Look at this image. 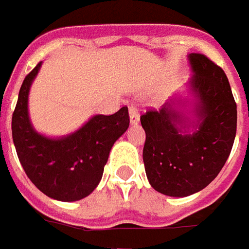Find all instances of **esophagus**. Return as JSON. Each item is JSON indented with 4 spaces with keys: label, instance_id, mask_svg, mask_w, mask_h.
<instances>
[{
    "label": "esophagus",
    "instance_id": "1",
    "mask_svg": "<svg viewBox=\"0 0 249 249\" xmlns=\"http://www.w3.org/2000/svg\"><path fill=\"white\" fill-rule=\"evenodd\" d=\"M128 115H130V122L131 124H137L139 122V111L137 107H130L128 110Z\"/></svg>",
    "mask_w": 249,
    "mask_h": 249
}]
</instances>
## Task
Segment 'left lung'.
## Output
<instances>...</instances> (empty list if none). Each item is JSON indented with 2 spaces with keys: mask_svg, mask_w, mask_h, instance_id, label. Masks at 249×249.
Masks as SVG:
<instances>
[{
  "mask_svg": "<svg viewBox=\"0 0 249 249\" xmlns=\"http://www.w3.org/2000/svg\"><path fill=\"white\" fill-rule=\"evenodd\" d=\"M188 96L174 93L160 111L141 116L146 133L143 163L162 195H195L217 177L233 146L237 110L224 71L200 53L188 54Z\"/></svg>",
  "mask_w": 249,
  "mask_h": 249,
  "instance_id": "8db88e82",
  "label": "left lung"
}]
</instances>
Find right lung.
<instances>
[{"label":"right lung","mask_w":249,"mask_h":249,"mask_svg":"<svg viewBox=\"0 0 249 249\" xmlns=\"http://www.w3.org/2000/svg\"><path fill=\"white\" fill-rule=\"evenodd\" d=\"M43 63L26 75L12 118L16 151L37 189L64 202L82 200L99 185L112 146L128 128V110L91 116L76 131L63 137L38 133L29 118V91Z\"/></svg>","instance_id":"add662e5"}]
</instances>
